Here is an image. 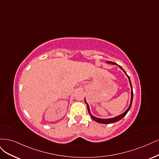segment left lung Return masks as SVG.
Returning <instances> with one entry per match:
<instances>
[{
  "label": "left lung",
  "mask_w": 159,
  "mask_h": 159,
  "mask_svg": "<svg viewBox=\"0 0 159 159\" xmlns=\"http://www.w3.org/2000/svg\"><path fill=\"white\" fill-rule=\"evenodd\" d=\"M107 63H111V64H113V65H117L116 63H114V62H111V61H108V62H107ZM118 66H119V67H120V69H122L123 70H124V72L126 74V75L127 76L128 79H129V83H130V86H131V98L130 105H129V107H128V109H127V110L124 112V114H121V115H120V116H118L115 117H113V118H110V119H100V118H98V117H94V116H93V115L91 114V113H90V108H89V104H88L86 103V100H85V102H86V105H87V108H88L89 113V114H90V117H92V119H93V120H94V121H97V122L100 123V124H111V123H115V122L118 121H120V120H121V119L123 118V117H124L127 114V112L129 111V110H130V108H131V104H132V101H133V97H134V93H133V89H132V85H131V80H130V79H129V76L127 75V73H125V71L121 68V66H120V65H118Z\"/></svg>",
  "instance_id": "left-lung-1"
}]
</instances>
